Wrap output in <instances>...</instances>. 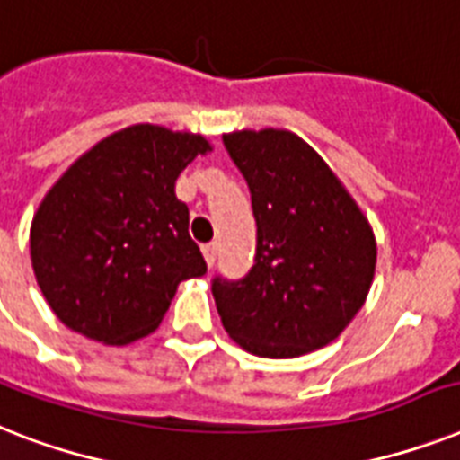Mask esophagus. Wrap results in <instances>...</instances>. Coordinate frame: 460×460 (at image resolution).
<instances>
[{"label": "esophagus", "mask_w": 460, "mask_h": 460, "mask_svg": "<svg viewBox=\"0 0 460 460\" xmlns=\"http://www.w3.org/2000/svg\"><path fill=\"white\" fill-rule=\"evenodd\" d=\"M203 255H205V262H208V267H212L215 264V260H217V243H205L203 245Z\"/></svg>", "instance_id": "esophagus-1"}]
</instances>
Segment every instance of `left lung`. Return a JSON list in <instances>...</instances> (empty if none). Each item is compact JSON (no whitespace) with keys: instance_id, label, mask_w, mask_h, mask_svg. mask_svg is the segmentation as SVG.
I'll list each match as a JSON object with an SVG mask.
<instances>
[{"instance_id":"1","label":"left lung","mask_w":460,"mask_h":460,"mask_svg":"<svg viewBox=\"0 0 460 460\" xmlns=\"http://www.w3.org/2000/svg\"><path fill=\"white\" fill-rule=\"evenodd\" d=\"M224 148L250 189L255 262L212 279L224 331L267 359L328 345L364 305L376 271L368 219L319 153L283 129L234 132Z\"/></svg>"}]
</instances>
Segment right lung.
Returning <instances> with one entry per match:
<instances>
[{"mask_svg": "<svg viewBox=\"0 0 460 460\" xmlns=\"http://www.w3.org/2000/svg\"><path fill=\"white\" fill-rule=\"evenodd\" d=\"M210 144L200 134L134 125L82 155L30 229L37 283L75 333L127 345L158 328L177 286L208 264L189 236L174 181Z\"/></svg>", "mask_w": 460, "mask_h": 460, "instance_id": "obj_1", "label": "right lung"}]
</instances>
